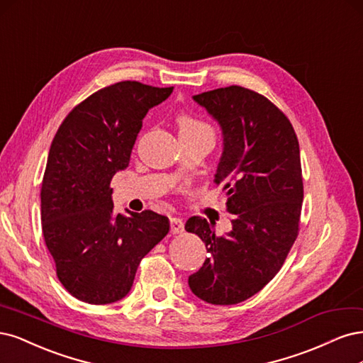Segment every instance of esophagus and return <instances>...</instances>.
<instances>
[{
  "label": "esophagus",
  "mask_w": 363,
  "mask_h": 363,
  "mask_svg": "<svg viewBox=\"0 0 363 363\" xmlns=\"http://www.w3.org/2000/svg\"><path fill=\"white\" fill-rule=\"evenodd\" d=\"M170 232L173 235L184 232V221L179 217H170Z\"/></svg>",
  "instance_id": "34e87169"
}]
</instances>
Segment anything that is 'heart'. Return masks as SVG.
<instances>
[{
  "mask_svg": "<svg viewBox=\"0 0 363 363\" xmlns=\"http://www.w3.org/2000/svg\"><path fill=\"white\" fill-rule=\"evenodd\" d=\"M177 123H178V130L179 135H191L197 133H203V131H211V128L203 121H201L196 116L182 111L177 116Z\"/></svg>",
  "mask_w": 363,
  "mask_h": 363,
  "instance_id": "1",
  "label": "heart"
}]
</instances>
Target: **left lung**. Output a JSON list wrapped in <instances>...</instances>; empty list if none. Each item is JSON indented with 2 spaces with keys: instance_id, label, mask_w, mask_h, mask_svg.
Returning <instances> with one entry per match:
<instances>
[{
  "instance_id": "obj_1",
  "label": "left lung",
  "mask_w": 363,
  "mask_h": 363,
  "mask_svg": "<svg viewBox=\"0 0 363 363\" xmlns=\"http://www.w3.org/2000/svg\"><path fill=\"white\" fill-rule=\"evenodd\" d=\"M223 130L214 182L235 214L228 235L213 221L190 217L209 253L189 277L193 294L211 305H237L259 292L282 268L300 230V147L285 113L258 91L229 86L193 96Z\"/></svg>"
}]
</instances>
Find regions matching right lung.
Here are the masks:
<instances>
[{
    "mask_svg": "<svg viewBox=\"0 0 363 363\" xmlns=\"http://www.w3.org/2000/svg\"><path fill=\"white\" fill-rule=\"evenodd\" d=\"M173 87L121 81L72 108L54 135L42 181V232L69 294L108 305L130 292L145 256L167 235L169 218L150 209L114 211L111 179L130 164L149 108Z\"/></svg>",
    "mask_w": 363,
    "mask_h": 363,
    "instance_id": "add662e5",
    "label": "right lung"
}]
</instances>
